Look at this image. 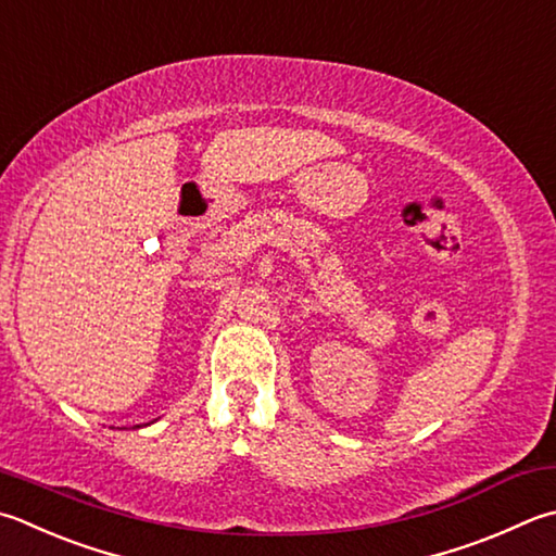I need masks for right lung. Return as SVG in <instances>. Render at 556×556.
Listing matches in <instances>:
<instances>
[{"mask_svg":"<svg viewBox=\"0 0 556 556\" xmlns=\"http://www.w3.org/2000/svg\"><path fill=\"white\" fill-rule=\"evenodd\" d=\"M135 428H140V426H135Z\"/></svg>","mask_w":556,"mask_h":556,"instance_id":"obj_1","label":"right lung"}]
</instances>
